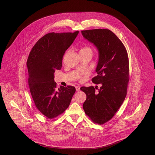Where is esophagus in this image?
I'll use <instances>...</instances> for the list:
<instances>
[{
  "label": "esophagus",
  "mask_w": 155,
  "mask_h": 155,
  "mask_svg": "<svg viewBox=\"0 0 155 155\" xmlns=\"http://www.w3.org/2000/svg\"><path fill=\"white\" fill-rule=\"evenodd\" d=\"M75 88H76V91H79L80 90V87L79 86H76Z\"/></svg>",
  "instance_id": "34e87169"
}]
</instances>
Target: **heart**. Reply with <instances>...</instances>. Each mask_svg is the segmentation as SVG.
<instances>
[{
  "mask_svg": "<svg viewBox=\"0 0 155 155\" xmlns=\"http://www.w3.org/2000/svg\"><path fill=\"white\" fill-rule=\"evenodd\" d=\"M80 54H92V50L88 46H84L81 48L80 50Z\"/></svg>",
  "mask_w": 155,
  "mask_h": 155,
  "instance_id": "obj_1",
  "label": "heart"
}]
</instances>
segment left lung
<instances>
[{"label":"left lung","instance_id":"1","mask_svg":"<svg viewBox=\"0 0 155 155\" xmlns=\"http://www.w3.org/2000/svg\"><path fill=\"white\" fill-rule=\"evenodd\" d=\"M81 33L98 50L97 75L92 81L101 84L99 89L92 86L80 88L86 95L83 109L93 122L102 125L112 119L125 99L129 81L128 55L121 41L110 30H82Z\"/></svg>","mask_w":155,"mask_h":155}]
</instances>
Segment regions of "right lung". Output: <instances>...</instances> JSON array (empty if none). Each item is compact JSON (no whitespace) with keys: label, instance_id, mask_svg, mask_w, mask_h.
I'll return each instance as SVG.
<instances>
[{"label":"right lung","instance_id":"1","mask_svg":"<svg viewBox=\"0 0 155 155\" xmlns=\"http://www.w3.org/2000/svg\"><path fill=\"white\" fill-rule=\"evenodd\" d=\"M79 34L50 33L33 46L28 58V83L34 102L40 112L49 119L61 114L69 106L76 89L60 86L56 89L55 70H60L65 51Z\"/></svg>","mask_w":155,"mask_h":155}]
</instances>
